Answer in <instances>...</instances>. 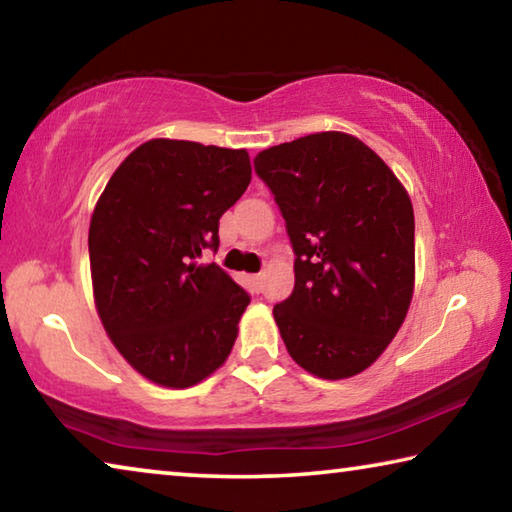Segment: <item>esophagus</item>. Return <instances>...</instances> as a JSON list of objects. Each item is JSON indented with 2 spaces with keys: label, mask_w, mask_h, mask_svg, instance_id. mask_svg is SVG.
Returning <instances> with one entry per match:
<instances>
[{
  "label": "esophagus",
  "mask_w": 512,
  "mask_h": 512,
  "mask_svg": "<svg viewBox=\"0 0 512 512\" xmlns=\"http://www.w3.org/2000/svg\"><path fill=\"white\" fill-rule=\"evenodd\" d=\"M248 282L250 287H253L255 291L262 289V282H264V275L262 273H255V275H248Z\"/></svg>",
  "instance_id": "esophagus-1"
}]
</instances>
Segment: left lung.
Returning a JSON list of instances; mask_svg holds the SVG:
<instances>
[{
	"instance_id": "8db88e82",
	"label": "left lung",
	"mask_w": 512,
	"mask_h": 512,
	"mask_svg": "<svg viewBox=\"0 0 512 512\" xmlns=\"http://www.w3.org/2000/svg\"><path fill=\"white\" fill-rule=\"evenodd\" d=\"M296 253V287L273 307L291 359L348 379L395 339L415 284V221L404 185L359 137L327 131L259 151Z\"/></svg>"
}]
</instances>
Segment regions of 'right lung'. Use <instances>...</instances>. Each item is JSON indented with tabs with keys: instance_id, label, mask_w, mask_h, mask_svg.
<instances>
[{
	"instance_id": "add662e5",
	"label": "right lung",
	"mask_w": 512,
	"mask_h": 512,
	"mask_svg": "<svg viewBox=\"0 0 512 512\" xmlns=\"http://www.w3.org/2000/svg\"><path fill=\"white\" fill-rule=\"evenodd\" d=\"M250 173L246 149L158 137L119 164L94 205V305L112 345L153 384L194 386L235 345L248 293L194 259L219 248V219Z\"/></svg>"
}]
</instances>
